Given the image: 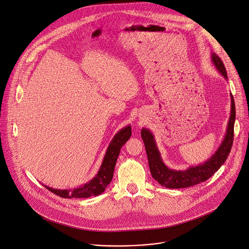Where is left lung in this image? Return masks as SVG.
Here are the masks:
<instances>
[{
  "mask_svg": "<svg viewBox=\"0 0 249 249\" xmlns=\"http://www.w3.org/2000/svg\"><path fill=\"white\" fill-rule=\"evenodd\" d=\"M212 61L218 71L228 79L226 68L222 60L212 53ZM231 117L228 124L227 132L222 144L217 151L205 163L195 167H190L183 171H177L168 168L162 158L156 145L154 135L147 128H142L141 137L145 145L149 169L155 180L167 188H184L193 186L210 178L227 160L233 142V126L235 121V106L233 97L231 94Z\"/></svg>",
  "mask_w": 249,
  "mask_h": 249,
  "instance_id": "8db88e82",
  "label": "left lung"
}]
</instances>
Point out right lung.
<instances>
[{
    "label": "right lung",
    "instance_id": "right-lung-1",
    "mask_svg": "<svg viewBox=\"0 0 249 249\" xmlns=\"http://www.w3.org/2000/svg\"><path fill=\"white\" fill-rule=\"evenodd\" d=\"M131 135V126L127 125L121 129L111 141L101 168L98 174L87 183L82 186L73 189H54L52 187L46 186L51 192L63 198H86L90 196H96L104 192L108 184L112 181L114 176L115 166L121 151L122 146L129 139Z\"/></svg>",
    "mask_w": 249,
    "mask_h": 249
}]
</instances>
